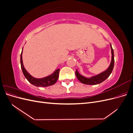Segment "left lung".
I'll return each instance as SVG.
<instances>
[{
    "label": "left lung",
    "mask_w": 133,
    "mask_h": 133,
    "mask_svg": "<svg viewBox=\"0 0 133 133\" xmlns=\"http://www.w3.org/2000/svg\"><path fill=\"white\" fill-rule=\"evenodd\" d=\"M110 48L111 52V60L110 65L108 69L100 74L96 75L95 76H91L90 78H87L82 75L81 74H80L77 69H76L75 71V75L76 78H78V79L80 82L84 84H87V85H96V84H98L102 83L109 76V75L112 73V70H113L114 65V50L112 49L111 44Z\"/></svg>",
    "instance_id": "left-lung-1"
}]
</instances>
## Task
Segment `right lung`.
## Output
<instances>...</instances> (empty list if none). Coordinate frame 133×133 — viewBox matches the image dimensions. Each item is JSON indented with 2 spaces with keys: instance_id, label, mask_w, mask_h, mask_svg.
I'll return each instance as SVG.
<instances>
[{
  "instance_id": "add662e5",
  "label": "right lung",
  "mask_w": 133,
  "mask_h": 133,
  "mask_svg": "<svg viewBox=\"0 0 133 133\" xmlns=\"http://www.w3.org/2000/svg\"><path fill=\"white\" fill-rule=\"evenodd\" d=\"M22 54H23V49L21 54V68L23 71L24 75L25 78L28 80L31 84L36 87H46L51 86L57 82V80L59 78V69L55 70L53 73L48 75L46 77L43 78H35L33 76H32L25 69L23 65V59H22Z\"/></svg>"
}]
</instances>
